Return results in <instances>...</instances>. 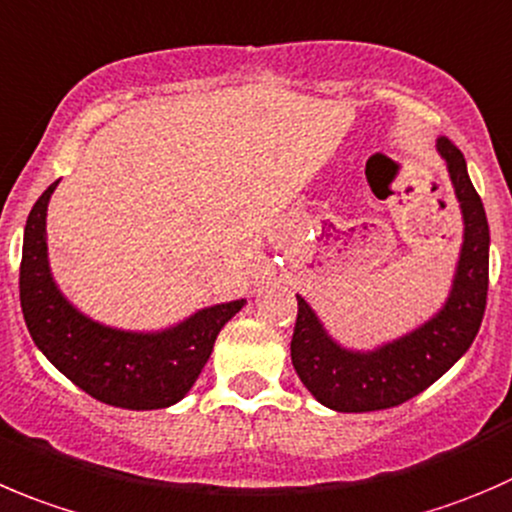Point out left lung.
<instances>
[{
    "label": "left lung",
    "mask_w": 512,
    "mask_h": 512,
    "mask_svg": "<svg viewBox=\"0 0 512 512\" xmlns=\"http://www.w3.org/2000/svg\"><path fill=\"white\" fill-rule=\"evenodd\" d=\"M465 220L458 275L443 310L420 330L375 352L342 350L297 295L290 355L302 385L322 405L340 413L388 410L415 398L450 370L473 345L488 302L490 230L480 195L468 177L465 157L448 137L438 140Z\"/></svg>",
    "instance_id": "1"
}]
</instances>
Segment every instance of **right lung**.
<instances>
[{
    "mask_svg": "<svg viewBox=\"0 0 512 512\" xmlns=\"http://www.w3.org/2000/svg\"><path fill=\"white\" fill-rule=\"evenodd\" d=\"M54 187L57 182L29 212L19 265V300L34 345L99 403L127 410L170 408L195 385L217 335L245 300L207 307L155 335L112 330L87 320L59 295L49 275L44 225Z\"/></svg>",
    "mask_w": 512,
    "mask_h": 512,
    "instance_id": "1",
    "label": "right lung"
}]
</instances>
